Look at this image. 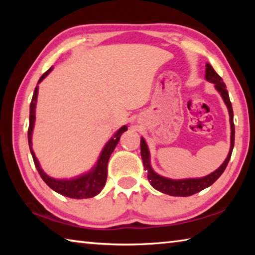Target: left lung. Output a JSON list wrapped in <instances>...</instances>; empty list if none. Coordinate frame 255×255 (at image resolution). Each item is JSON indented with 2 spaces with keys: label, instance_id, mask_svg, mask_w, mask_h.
<instances>
[{
  "label": "left lung",
  "instance_id": "left-lung-1",
  "mask_svg": "<svg viewBox=\"0 0 255 255\" xmlns=\"http://www.w3.org/2000/svg\"><path fill=\"white\" fill-rule=\"evenodd\" d=\"M206 80L215 84L217 91L221 93L224 101L226 103L228 112H230V122H231V129H232L230 153H228L226 159L224 161L221 167H219L218 170H216L215 172H213L211 174L205 176V178L171 180V179L163 178V176L156 174L153 171L149 164V152H148L147 145H146V141L144 140V138H140V154H141V158H143V164H144L145 170L147 171L148 181L150 182V184H152L153 188H155L163 193H166V195L175 196V197H188V196L195 195V193L199 192L206 188H208L209 185L213 184L215 181L223 174V172L225 171L227 164L231 159L233 148H234L235 126H234V120H233L234 114H233V108L230 100V96H228V91L226 90V85L224 83L223 79L215 72V70L210 64H207L206 65Z\"/></svg>",
  "mask_w": 255,
  "mask_h": 255
}]
</instances>
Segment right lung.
<instances>
[{
	"instance_id": "add662e5",
	"label": "right lung",
	"mask_w": 255,
	"mask_h": 255,
	"mask_svg": "<svg viewBox=\"0 0 255 255\" xmlns=\"http://www.w3.org/2000/svg\"><path fill=\"white\" fill-rule=\"evenodd\" d=\"M53 70V67H50L48 71L45 72L42 76L38 81V83L45 79V77L49 74V73ZM38 97V86L34 89L33 96L31 103H30V116H29V128H28V143L30 147V152H31L34 165H36L37 171L39 172L41 179L45 181L46 184L51 188L54 191L60 193V195L72 198V199H84V198H92L97 196L99 192L101 191L105 187L106 181H107V174H108V161H109V157L111 153L114 152V149L117 146L118 141L120 139V136L124 131L127 130V126H123L119 130L116 132V135L111 138V139L108 141L107 145L103 148L102 153L99 157L96 166L93 167L92 171H90L89 173H86L82 176H79L76 179H71V180H56L50 178V176L47 175L44 171L41 170L39 165V162L34 156V153L31 147V135H32V129H33V124L34 119H36V116H34V109H36V101Z\"/></svg>"
}]
</instances>
